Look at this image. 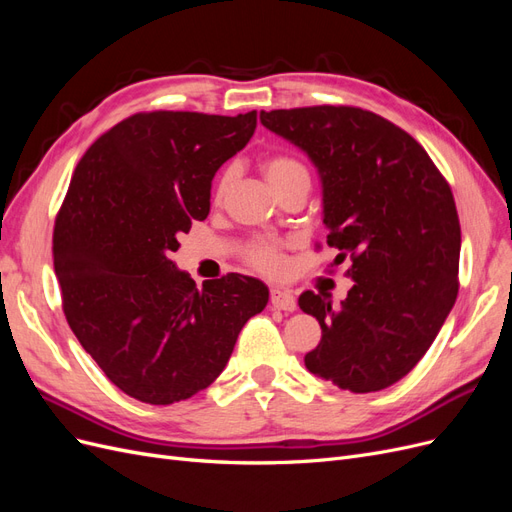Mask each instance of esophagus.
<instances>
[{
  "label": "esophagus",
  "mask_w": 512,
  "mask_h": 512,
  "mask_svg": "<svg viewBox=\"0 0 512 512\" xmlns=\"http://www.w3.org/2000/svg\"><path fill=\"white\" fill-rule=\"evenodd\" d=\"M271 305L275 309H284V312H294V307H297V299H294V294L290 290L271 288Z\"/></svg>",
  "instance_id": "1"
}]
</instances>
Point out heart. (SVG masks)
Returning <instances> with one entry per match:
<instances>
[{
    "instance_id": "b5f03b06",
    "label": "heart",
    "mask_w": 512,
    "mask_h": 512,
    "mask_svg": "<svg viewBox=\"0 0 512 512\" xmlns=\"http://www.w3.org/2000/svg\"><path fill=\"white\" fill-rule=\"evenodd\" d=\"M262 170H265V177L275 192L292 181L309 179V170L305 168V164L297 158L288 156V153H271V156L262 160ZM230 183H232V168H224L218 181H215L213 198L222 200L230 190ZM243 258L247 265L271 277L282 275L286 271V258H284L282 247L269 239H252L245 245Z\"/></svg>"
}]
</instances>
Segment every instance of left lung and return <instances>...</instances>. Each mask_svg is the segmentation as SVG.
Segmentation results:
<instances>
[{
    "mask_svg": "<svg viewBox=\"0 0 512 512\" xmlns=\"http://www.w3.org/2000/svg\"><path fill=\"white\" fill-rule=\"evenodd\" d=\"M260 121L318 166L333 265L348 260L354 282L339 307L314 290L299 297L322 329L305 367L344 391H382L423 359L455 305L461 226L451 185L421 143L365 108H280Z\"/></svg>",
    "mask_w": 512,
    "mask_h": 512,
    "instance_id": "left-lung-1",
    "label": "left lung"
}]
</instances>
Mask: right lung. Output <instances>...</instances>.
<instances>
[{
    "label": "right lung",
    "instance_id": "add662e5",
    "mask_svg": "<svg viewBox=\"0 0 512 512\" xmlns=\"http://www.w3.org/2000/svg\"><path fill=\"white\" fill-rule=\"evenodd\" d=\"M256 119L136 113L74 168L53 228L61 307L104 376L143 404L207 389L269 301L254 277L226 273L198 288L170 260L179 235L209 215L213 175L250 143Z\"/></svg>",
    "mask_w": 512,
    "mask_h": 512
}]
</instances>
